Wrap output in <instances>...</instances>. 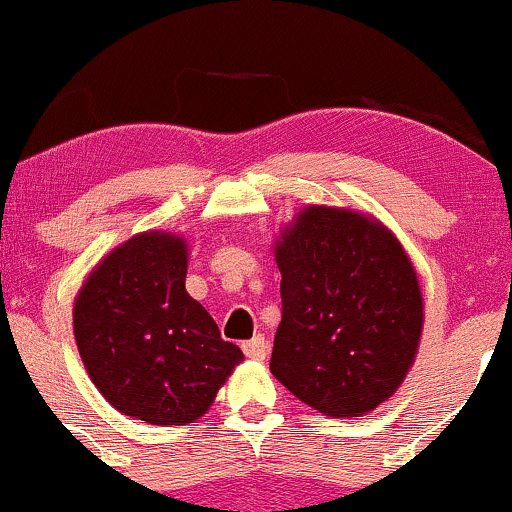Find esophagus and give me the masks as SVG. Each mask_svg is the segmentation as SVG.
<instances>
[{"label":"esophagus","mask_w":512,"mask_h":512,"mask_svg":"<svg viewBox=\"0 0 512 512\" xmlns=\"http://www.w3.org/2000/svg\"><path fill=\"white\" fill-rule=\"evenodd\" d=\"M243 351L248 358L262 361V358L267 356V339H264V334H255L248 342H243Z\"/></svg>","instance_id":"34e87169"}]
</instances>
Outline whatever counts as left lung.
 <instances>
[{"label": "left lung", "instance_id": "obj_1", "mask_svg": "<svg viewBox=\"0 0 512 512\" xmlns=\"http://www.w3.org/2000/svg\"><path fill=\"white\" fill-rule=\"evenodd\" d=\"M276 243L281 322L274 378L327 416L385 402L419 349L424 301L407 252L349 209L308 207Z\"/></svg>", "mask_w": 512, "mask_h": 512}]
</instances>
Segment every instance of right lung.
Masks as SVG:
<instances>
[{
  "instance_id": "right-lung-1",
  "label": "right lung",
  "mask_w": 512,
  "mask_h": 512,
  "mask_svg": "<svg viewBox=\"0 0 512 512\" xmlns=\"http://www.w3.org/2000/svg\"><path fill=\"white\" fill-rule=\"evenodd\" d=\"M185 274V240L142 233L93 269L74 303L76 346L93 385L146 424H192L243 361L185 291Z\"/></svg>"
}]
</instances>
